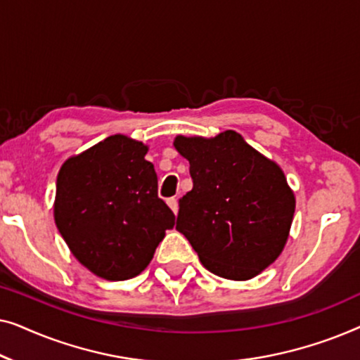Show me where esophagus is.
<instances>
[{"label": "esophagus", "instance_id": "34e87169", "mask_svg": "<svg viewBox=\"0 0 360 360\" xmlns=\"http://www.w3.org/2000/svg\"><path fill=\"white\" fill-rule=\"evenodd\" d=\"M167 205L170 206V210L174 211L175 214L179 213V201H176V198H169V200H167Z\"/></svg>", "mask_w": 360, "mask_h": 360}]
</instances>
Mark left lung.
<instances>
[{"label": "left lung", "mask_w": 360, "mask_h": 360, "mask_svg": "<svg viewBox=\"0 0 360 360\" xmlns=\"http://www.w3.org/2000/svg\"><path fill=\"white\" fill-rule=\"evenodd\" d=\"M174 146L193 180L179 200L176 231L211 274L257 277L282 254L292 228L295 193L283 170L236 131L176 136Z\"/></svg>", "instance_id": "1"}]
</instances>
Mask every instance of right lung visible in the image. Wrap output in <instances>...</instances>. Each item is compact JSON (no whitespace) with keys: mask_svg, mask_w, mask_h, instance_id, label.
<instances>
[{"mask_svg":"<svg viewBox=\"0 0 360 360\" xmlns=\"http://www.w3.org/2000/svg\"><path fill=\"white\" fill-rule=\"evenodd\" d=\"M149 147L124 134L63 162L53 219L70 252L96 277L120 282L150 264L175 214L157 195Z\"/></svg>","mask_w":360,"mask_h":360,"instance_id":"right-lung-1","label":"right lung"}]
</instances>
